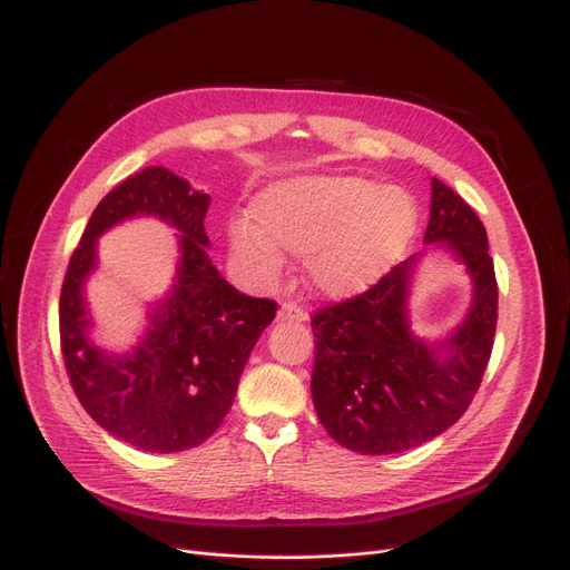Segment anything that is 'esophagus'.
<instances>
[{
    "label": "esophagus",
    "instance_id": "1",
    "mask_svg": "<svg viewBox=\"0 0 570 570\" xmlns=\"http://www.w3.org/2000/svg\"><path fill=\"white\" fill-rule=\"evenodd\" d=\"M279 317L282 322H303L307 315H305V311L301 305H296V303H282V307H279Z\"/></svg>",
    "mask_w": 570,
    "mask_h": 570
}]
</instances>
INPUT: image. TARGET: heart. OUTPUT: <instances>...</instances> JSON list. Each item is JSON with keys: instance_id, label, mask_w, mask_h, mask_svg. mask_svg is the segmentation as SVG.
<instances>
[{"instance_id": "1", "label": "heart", "mask_w": 570, "mask_h": 570, "mask_svg": "<svg viewBox=\"0 0 570 570\" xmlns=\"http://www.w3.org/2000/svg\"><path fill=\"white\" fill-rule=\"evenodd\" d=\"M253 222L232 226L243 259L272 274L282 267L276 246L311 255L313 284L332 298H348L394 267L415 234L417 207L403 188L363 176H311L259 195Z\"/></svg>"}]
</instances>
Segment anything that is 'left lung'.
<instances>
[{
    "mask_svg": "<svg viewBox=\"0 0 570 570\" xmlns=\"http://www.w3.org/2000/svg\"><path fill=\"white\" fill-rule=\"evenodd\" d=\"M425 243H444L473 279V301L451 336L411 332L409 296L420 255L365 294L313 315V403L332 439L365 456L401 453L449 430L478 394L497 332V276L484 224L459 193L432 178Z\"/></svg>",
    "mask_w": 570,
    "mask_h": 570,
    "instance_id": "1",
    "label": "left lung"
}]
</instances>
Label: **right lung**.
Wrapping results in <instances>:
<instances>
[{"label": "right lung", "instance_id": "1", "mask_svg": "<svg viewBox=\"0 0 570 570\" xmlns=\"http://www.w3.org/2000/svg\"><path fill=\"white\" fill-rule=\"evenodd\" d=\"M209 195L165 167H148L109 190L69 259L59 298V336L69 382L88 415L121 442L150 453L203 444L229 413L248 355L276 303L240 294L207 257ZM148 214L183 234L170 296L131 353L89 344L82 286L96 264V238L114 223Z\"/></svg>", "mask_w": 570, "mask_h": 570}]
</instances>
